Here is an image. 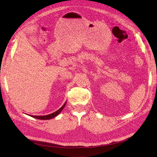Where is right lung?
I'll return each instance as SVG.
<instances>
[{"mask_svg": "<svg viewBox=\"0 0 157 157\" xmlns=\"http://www.w3.org/2000/svg\"><path fill=\"white\" fill-rule=\"evenodd\" d=\"M67 101L64 104V105L63 106H62L60 109H58V110H56V112L53 113H51V114H48L47 115H30V116H31L34 118H36V119H39V120H50V119H52V118L55 117L57 116V115L60 113L62 111V110L64 109V107L65 106V104H66Z\"/></svg>", "mask_w": 157, "mask_h": 157, "instance_id": "add662e5", "label": "right lung"}]
</instances>
